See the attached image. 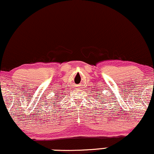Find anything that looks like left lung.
<instances>
[{"mask_svg": "<svg viewBox=\"0 0 154 154\" xmlns=\"http://www.w3.org/2000/svg\"><path fill=\"white\" fill-rule=\"evenodd\" d=\"M102 102H103V101H102Z\"/></svg>", "mask_w": 154, "mask_h": 154, "instance_id": "obj_1", "label": "left lung"}]
</instances>
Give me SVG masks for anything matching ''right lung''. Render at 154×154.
<instances>
[{
    "instance_id": "obj_1",
    "label": "right lung",
    "mask_w": 154,
    "mask_h": 154,
    "mask_svg": "<svg viewBox=\"0 0 154 154\" xmlns=\"http://www.w3.org/2000/svg\"><path fill=\"white\" fill-rule=\"evenodd\" d=\"M57 99H60V98H55V99H54V101H55L56 102H57V101H58V100H57Z\"/></svg>"
}]
</instances>
